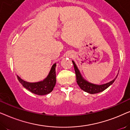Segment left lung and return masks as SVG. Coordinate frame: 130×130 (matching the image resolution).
I'll list each match as a JSON object with an SVG mask.
<instances>
[{
    "label": "left lung",
    "mask_w": 130,
    "mask_h": 130,
    "mask_svg": "<svg viewBox=\"0 0 130 130\" xmlns=\"http://www.w3.org/2000/svg\"><path fill=\"white\" fill-rule=\"evenodd\" d=\"M73 64L74 70H75V73L76 76V80H77V83L78 85H79L81 89L84 90L85 92H88L90 94H94V93H99V92L104 91V90H105L106 88H108L110 85H111L112 83L114 82L115 79H117V76L114 79L112 80L109 82L106 83L105 84L103 85H95L93 83L88 82V81H86V80L83 79L82 76L81 75L80 73L79 69H78L77 66L76 65L74 61H72Z\"/></svg>",
    "instance_id": "8db88e82"
}]
</instances>
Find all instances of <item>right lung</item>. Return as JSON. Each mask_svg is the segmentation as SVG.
I'll return each instance as SVG.
<instances>
[{"mask_svg": "<svg viewBox=\"0 0 130 130\" xmlns=\"http://www.w3.org/2000/svg\"><path fill=\"white\" fill-rule=\"evenodd\" d=\"M56 63H54L51 67L50 72H49L47 77L42 81L38 82L31 83L24 81L21 78L17 76V78L19 82L26 89L29 90L32 93L38 95H47L52 92L56 83Z\"/></svg>", "mask_w": 130, "mask_h": 130, "instance_id": "add662e5", "label": "right lung"}]
</instances>
